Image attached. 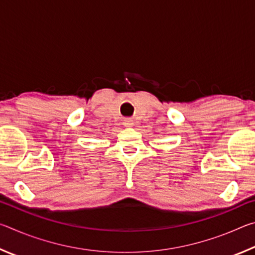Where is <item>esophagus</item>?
<instances>
[{"label":"esophagus","instance_id":"1","mask_svg":"<svg viewBox=\"0 0 255 255\" xmlns=\"http://www.w3.org/2000/svg\"><path fill=\"white\" fill-rule=\"evenodd\" d=\"M123 124H124L126 127H131L132 125H133V122H132V119H130V118H125Z\"/></svg>","mask_w":255,"mask_h":255}]
</instances>
